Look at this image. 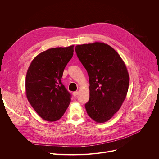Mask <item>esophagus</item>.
Returning a JSON list of instances; mask_svg holds the SVG:
<instances>
[{"mask_svg":"<svg viewBox=\"0 0 159 159\" xmlns=\"http://www.w3.org/2000/svg\"><path fill=\"white\" fill-rule=\"evenodd\" d=\"M78 94H79V92H78V91H75V92H74V93H73V95H74V97H76V96L78 95Z\"/></svg>","mask_w":159,"mask_h":159,"instance_id":"obj_1","label":"esophagus"}]
</instances>
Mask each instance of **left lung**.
<instances>
[{
  "label": "left lung",
  "mask_w": 159,
  "mask_h": 159,
  "mask_svg": "<svg viewBox=\"0 0 159 159\" xmlns=\"http://www.w3.org/2000/svg\"><path fill=\"white\" fill-rule=\"evenodd\" d=\"M75 52L89 78L87 114L96 122L104 123L118 111L126 98L129 77L125 63L104 43L77 45Z\"/></svg>",
  "instance_id": "8db88e82"
}]
</instances>
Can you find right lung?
I'll return each mask as SVG.
<instances>
[{
  "instance_id": "right-lung-1",
  "label": "right lung",
  "mask_w": 159,
  "mask_h": 159,
  "mask_svg": "<svg viewBox=\"0 0 159 159\" xmlns=\"http://www.w3.org/2000/svg\"><path fill=\"white\" fill-rule=\"evenodd\" d=\"M74 45L48 49L38 55L27 71V99L37 114L53 122L60 119L71 101L61 83L63 70L74 55Z\"/></svg>"
}]
</instances>
